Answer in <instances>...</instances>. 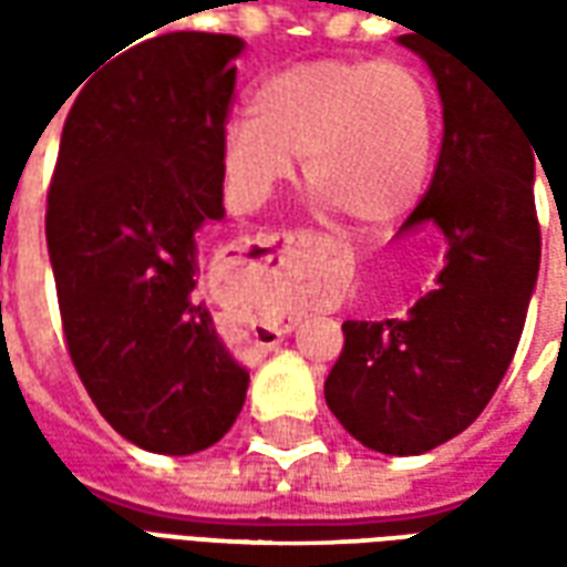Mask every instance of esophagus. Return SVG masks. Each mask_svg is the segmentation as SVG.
<instances>
[{"instance_id":"1","label":"esophagus","mask_w":567,"mask_h":567,"mask_svg":"<svg viewBox=\"0 0 567 567\" xmlns=\"http://www.w3.org/2000/svg\"><path fill=\"white\" fill-rule=\"evenodd\" d=\"M312 239H309L307 234H282V236H276V246H279V251H288V248H295V246H309Z\"/></svg>"}]
</instances>
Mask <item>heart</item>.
Segmentation results:
<instances>
[{"instance_id":"obj_1","label":"heart","mask_w":567,"mask_h":567,"mask_svg":"<svg viewBox=\"0 0 567 567\" xmlns=\"http://www.w3.org/2000/svg\"><path fill=\"white\" fill-rule=\"evenodd\" d=\"M246 121L221 133V175L236 209H258L295 175L319 203L382 230L413 212L437 151V93L404 60H307L260 79Z\"/></svg>"}]
</instances>
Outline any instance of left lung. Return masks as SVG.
Listing matches in <instances>:
<instances>
[{
    "instance_id": "obj_1",
    "label": "left lung",
    "mask_w": 567,
    "mask_h": 567,
    "mask_svg": "<svg viewBox=\"0 0 567 567\" xmlns=\"http://www.w3.org/2000/svg\"><path fill=\"white\" fill-rule=\"evenodd\" d=\"M437 81L443 145L425 199L398 236L446 239L434 288L401 319L343 321L324 380L340 425L382 455H422L462 434L498 389L540 270L532 133L464 56L401 35Z\"/></svg>"
}]
</instances>
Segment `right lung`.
Instances as JSON below:
<instances>
[{"label":"right lung","mask_w":567,"mask_h":567,"mask_svg":"<svg viewBox=\"0 0 567 567\" xmlns=\"http://www.w3.org/2000/svg\"><path fill=\"white\" fill-rule=\"evenodd\" d=\"M246 42L163 32L112 54L69 109L48 255L72 364L140 450L194 455L230 431L248 370L199 297L224 221L221 133Z\"/></svg>","instance_id":"right-lung-1"}]
</instances>
